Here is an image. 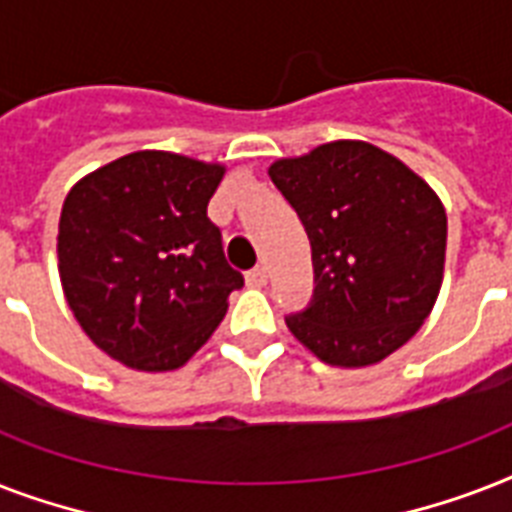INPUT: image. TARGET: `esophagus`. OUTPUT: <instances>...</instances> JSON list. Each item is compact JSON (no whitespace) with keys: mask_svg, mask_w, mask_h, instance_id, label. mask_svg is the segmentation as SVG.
Instances as JSON below:
<instances>
[{"mask_svg":"<svg viewBox=\"0 0 512 512\" xmlns=\"http://www.w3.org/2000/svg\"><path fill=\"white\" fill-rule=\"evenodd\" d=\"M247 284L249 287H265V284H268V268H265V265H257L255 271H249Z\"/></svg>","mask_w":512,"mask_h":512,"instance_id":"esophagus-1","label":"esophagus"}]
</instances>
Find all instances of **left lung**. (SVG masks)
<instances>
[{
    "instance_id": "8db88e82",
    "label": "left lung",
    "mask_w": 512,
    "mask_h": 512,
    "mask_svg": "<svg viewBox=\"0 0 512 512\" xmlns=\"http://www.w3.org/2000/svg\"><path fill=\"white\" fill-rule=\"evenodd\" d=\"M268 175L311 239L316 300L289 332L340 369L385 361L433 311L446 263V209L414 170L366 140L284 156Z\"/></svg>"
}]
</instances>
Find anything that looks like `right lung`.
Returning <instances> with one entry per match:
<instances>
[{"instance_id":"right-lung-1","label":"right lung","mask_w":512,"mask_h":512,"mask_svg":"<svg viewBox=\"0 0 512 512\" xmlns=\"http://www.w3.org/2000/svg\"><path fill=\"white\" fill-rule=\"evenodd\" d=\"M223 175L220 162L135 151L66 193L60 287L84 335L119 364L138 372L188 364L244 284L207 217Z\"/></svg>"}]
</instances>
